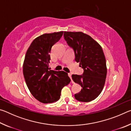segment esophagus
Wrapping results in <instances>:
<instances>
[{
	"instance_id": "obj_1",
	"label": "esophagus",
	"mask_w": 131,
	"mask_h": 131,
	"mask_svg": "<svg viewBox=\"0 0 131 131\" xmlns=\"http://www.w3.org/2000/svg\"><path fill=\"white\" fill-rule=\"evenodd\" d=\"M68 76L70 77V79L71 80H72V74L70 73H68Z\"/></svg>"
}]
</instances>
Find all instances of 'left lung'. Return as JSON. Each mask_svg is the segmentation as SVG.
Returning <instances> with one entry per match:
<instances>
[{"instance_id": "8db88e82", "label": "left lung", "mask_w": 131, "mask_h": 131, "mask_svg": "<svg viewBox=\"0 0 131 131\" xmlns=\"http://www.w3.org/2000/svg\"><path fill=\"white\" fill-rule=\"evenodd\" d=\"M63 36L74 51L75 61L84 69L82 75L72 76L74 83L82 88L80 92L74 95L75 99L84 102L94 100L102 91L107 74L102 48L90 36L81 32H64Z\"/></svg>"}]
</instances>
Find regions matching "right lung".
<instances>
[{
	"instance_id": "1",
	"label": "right lung",
	"mask_w": 131,
	"mask_h": 131,
	"mask_svg": "<svg viewBox=\"0 0 131 131\" xmlns=\"http://www.w3.org/2000/svg\"><path fill=\"white\" fill-rule=\"evenodd\" d=\"M62 31L45 34L36 37L26 51L23 74L28 89L37 100L43 103L58 101L61 90L70 82L63 71L50 70L51 50L63 35Z\"/></svg>"
}]
</instances>
